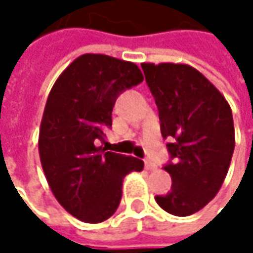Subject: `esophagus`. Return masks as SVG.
<instances>
[{
  "label": "esophagus",
  "mask_w": 253,
  "mask_h": 253,
  "mask_svg": "<svg viewBox=\"0 0 253 253\" xmlns=\"http://www.w3.org/2000/svg\"><path fill=\"white\" fill-rule=\"evenodd\" d=\"M145 169L149 170V171H155L157 170V164L152 163L151 160H145Z\"/></svg>",
  "instance_id": "34e87169"
}]
</instances>
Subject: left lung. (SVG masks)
<instances>
[{"label": "left lung", "instance_id": "1", "mask_svg": "<svg viewBox=\"0 0 253 253\" xmlns=\"http://www.w3.org/2000/svg\"><path fill=\"white\" fill-rule=\"evenodd\" d=\"M158 107L161 134L170 139L171 161L164 170L171 190L157 204L177 217L202 210L220 190L234 151L231 108L220 90L196 69L174 63H143Z\"/></svg>", "mask_w": 253, "mask_h": 253}]
</instances>
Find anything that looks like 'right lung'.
I'll return each mask as SVG.
<instances>
[{
  "mask_svg": "<svg viewBox=\"0 0 253 253\" xmlns=\"http://www.w3.org/2000/svg\"><path fill=\"white\" fill-rule=\"evenodd\" d=\"M142 80L134 63L83 54L48 95L39 128L41 164L55 199L80 221L108 220L120 205L123 178L143 170L142 160L98 146L113 125L116 99Z\"/></svg>",
  "mask_w": 253,
  "mask_h": 253,
  "instance_id": "obj_1",
  "label": "right lung"
}]
</instances>
